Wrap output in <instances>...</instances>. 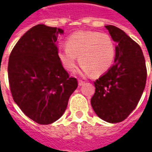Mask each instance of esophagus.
I'll use <instances>...</instances> for the list:
<instances>
[{"mask_svg": "<svg viewBox=\"0 0 152 152\" xmlns=\"http://www.w3.org/2000/svg\"><path fill=\"white\" fill-rule=\"evenodd\" d=\"M84 84H85V81H83V80H79V86L83 85Z\"/></svg>", "mask_w": 152, "mask_h": 152, "instance_id": "1", "label": "esophagus"}]
</instances>
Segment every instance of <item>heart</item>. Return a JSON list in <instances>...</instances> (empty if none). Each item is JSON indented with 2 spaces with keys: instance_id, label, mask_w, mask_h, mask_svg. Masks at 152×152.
<instances>
[{
  "instance_id": "1",
  "label": "heart",
  "mask_w": 152,
  "mask_h": 152,
  "mask_svg": "<svg viewBox=\"0 0 152 152\" xmlns=\"http://www.w3.org/2000/svg\"><path fill=\"white\" fill-rule=\"evenodd\" d=\"M65 47L59 48L57 56L63 67L73 71L78 63L82 64L83 75H102L113 64L116 48L113 40L107 34L96 31H77L67 37Z\"/></svg>"
}]
</instances>
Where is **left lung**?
I'll list each match as a JSON object with an SVG mask.
<instances>
[{"instance_id":"8db88e82","label":"left lung","mask_w":152,"mask_h":152,"mask_svg":"<svg viewBox=\"0 0 152 152\" xmlns=\"http://www.w3.org/2000/svg\"><path fill=\"white\" fill-rule=\"evenodd\" d=\"M118 43L115 64L94 82L91 106L99 118L108 123L126 119L136 107L146 83L147 70L140 46L122 29L105 26Z\"/></svg>"}]
</instances>
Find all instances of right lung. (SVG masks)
<instances>
[{"label":"right lung","mask_w":152,"mask_h":152,"mask_svg":"<svg viewBox=\"0 0 152 152\" xmlns=\"http://www.w3.org/2000/svg\"><path fill=\"white\" fill-rule=\"evenodd\" d=\"M61 28L38 24L15 45L8 61L12 98L22 112L39 124H50L64 113L78 87L58 58L57 37Z\"/></svg>","instance_id":"right-lung-1"}]
</instances>
